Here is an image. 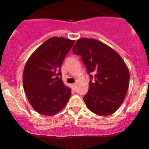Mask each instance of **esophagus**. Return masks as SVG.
Instances as JSON below:
<instances>
[{"label": "esophagus", "instance_id": "obj_1", "mask_svg": "<svg viewBox=\"0 0 149 149\" xmlns=\"http://www.w3.org/2000/svg\"><path fill=\"white\" fill-rule=\"evenodd\" d=\"M76 84H75V83H74V84H72L73 89H74V90H75V89H76Z\"/></svg>", "mask_w": 149, "mask_h": 149}]
</instances>
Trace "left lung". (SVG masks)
<instances>
[{"instance_id":"left-lung-1","label":"left lung","mask_w":149,"mask_h":149,"mask_svg":"<svg viewBox=\"0 0 149 149\" xmlns=\"http://www.w3.org/2000/svg\"><path fill=\"white\" fill-rule=\"evenodd\" d=\"M80 55L90 79L83 97L94 113L107 116L115 113L124 102L130 84V73L123 59L113 49L96 39L82 38L73 47Z\"/></svg>"}]
</instances>
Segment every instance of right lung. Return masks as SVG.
I'll use <instances>...</instances> for the list:
<instances>
[{
  "instance_id": "add662e5",
  "label": "right lung",
  "mask_w": 149,
  "mask_h": 149,
  "mask_svg": "<svg viewBox=\"0 0 149 149\" xmlns=\"http://www.w3.org/2000/svg\"><path fill=\"white\" fill-rule=\"evenodd\" d=\"M74 40L52 37L39 46L29 58L23 71V86L36 111L52 116L64 109L71 90L59 78L62 62Z\"/></svg>"
}]
</instances>
